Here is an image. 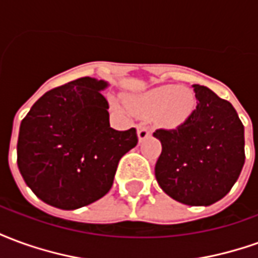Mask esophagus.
Here are the masks:
<instances>
[{"label": "esophagus", "instance_id": "esophagus-1", "mask_svg": "<svg viewBox=\"0 0 258 258\" xmlns=\"http://www.w3.org/2000/svg\"><path fill=\"white\" fill-rule=\"evenodd\" d=\"M149 137H151V128L148 125H145V124H140L138 125V138H140V142L145 141Z\"/></svg>", "mask_w": 258, "mask_h": 258}]
</instances>
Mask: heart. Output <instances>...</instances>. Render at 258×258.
<instances>
[{
	"label": "heart",
	"mask_w": 258,
	"mask_h": 258,
	"mask_svg": "<svg viewBox=\"0 0 258 258\" xmlns=\"http://www.w3.org/2000/svg\"><path fill=\"white\" fill-rule=\"evenodd\" d=\"M131 110L142 116H155L163 125L175 127L190 117L196 107L194 92L178 85H160L131 96Z\"/></svg>",
	"instance_id": "heart-1"
}]
</instances>
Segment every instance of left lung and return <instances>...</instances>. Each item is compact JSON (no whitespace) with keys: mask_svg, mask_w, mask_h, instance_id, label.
Segmentation results:
<instances>
[{"mask_svg":"<svg viewBox=\"0 0 258 258\" xmlns=\"http://www.w3.org/2000/svg\"><path fill=\"white\" fill-rule=\"evenodd\" d=\"M198 105L175 128H159L155 174L160 188L188 206H210L231 190L244 164V128L233 106L203 85Z\"/></svg>","mask_w":258,"mask_h":258,"instance_id":"left-lung-1","label":"left lung"}]
</instances>
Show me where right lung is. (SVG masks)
Wrapping results in <instances>:
<instances>
[{"label": "right lung", "mask_w": 258, "mask_h": 258, "mask_svg": "<svg viewBox=\"0 0 258 258\" xmlns=\"http://www.w3.org/2000/svg\"><path fill=\"white\" fill-rule=\"evenodd\" d=\"M103 80L70 81L45 92L22 120L18 167L37 198L62 210L110 190L118 160L138 144L137 130L109 124Z\"/></svg>", "instance_id": "add662e5"}]
</instances>
